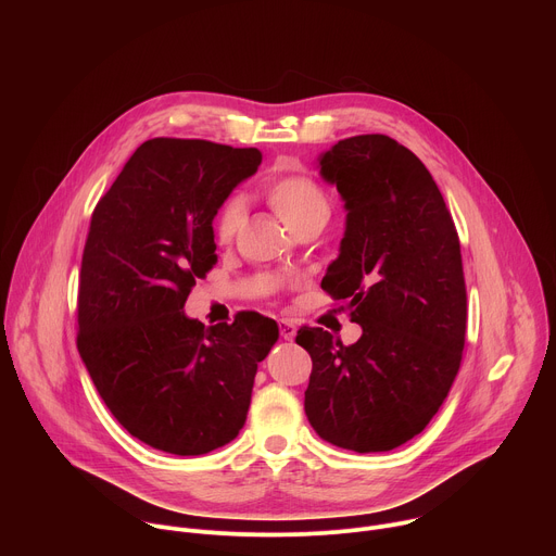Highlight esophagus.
Instances as JSON below:
<instances>
[{
	"label": "esophagus",
	"instance_id": "obj_1",
	"mask_svg": "<svg viewBox=\"0 0 556 556\" xmlns=\"http://www.w3.org/2000/svg\"><path fill=\"white\" fill-rule=\"evenodd\" d=\"M279 334H281V339L292 341L296 337V326L288 319H279Z\"/></svg>",
	"mask_w": 556,
	"mask_h": 556
}]
</instances>
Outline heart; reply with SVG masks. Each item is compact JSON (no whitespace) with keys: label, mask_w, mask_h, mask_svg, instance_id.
<instances>
[{"label":"heart","mask_w":556,"mask_h":556,"mask_svg":"<svg viewBox=\"0 0 556 556\" xmlns=\"http://www.w3.org/2000/svg\"><path fill=\"white\" fill-rule=\"evenodd\" d=\"M266 200L277 217L292 232L312 222H328L330 198L324 187L312 176L301 172L277 174L266 187ZM244 200L242 195H230L217 211L213 219V237L219 247H230L237 232L244 224Z\"/></svg>","instance_id":"1"}]
</instances>
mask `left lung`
<instances>
[{"label": "left lung", "mask_w": 556, "mask_h": 556, "mask_svg": "<svg viewBox=\"0 0 556 556\" xmlns=\"http://www.w3.org/2000/svg\"><path fill=\"white\" fill-rule=\"evenodd\" d=\"M345 200L341 255L324 290L363 328L343 345L303 326L312 358L305 416L326 442L378 453L422 433L457 376L466 337L459 237L420 157L384 134L339 140L319 157Z\"/></svg>", "instance_id": "obj_1"}]
</instances>
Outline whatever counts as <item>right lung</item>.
<instances>
[{
    "mask_svg": "<svg viewBox=\"0 0 556 556\" xmlns=\"http://www.w3.org/2000/svg\"><path fill=\"white\" fill-rule=\"evenodd\" d=\"M260 163L255 147L151 138L92 213L76 348L112 416L157 451L204 455L235 440L279 339L257 312L213 328L182 312L217 264V208Z\"/></svg>",
    "mask_w": 556,
    "mask_h": 556,
    "instance_id": "1",
    "label": "right lung"
}]
</instances>
